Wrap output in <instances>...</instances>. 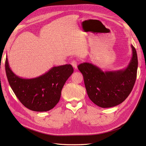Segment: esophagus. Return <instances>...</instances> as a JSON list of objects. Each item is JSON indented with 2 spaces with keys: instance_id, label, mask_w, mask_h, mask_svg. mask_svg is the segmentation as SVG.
Masks as SVG:
<instances>
[{
  "instance_id": "34e87169",
  "label": "esophagus",
  "mask_w": 146,
  "mask_h": 146,
  "mask_svg": "<svg viewBox=\"0 0 146 146\" xmlns=\"http://www.w3.org/2000/svg\"><path fill=\"white\" fill-rule=\"evenodd\" d=\"M71 64H72V66H73V68H74V69H76L77 68V61L76 60H73V61H72Z\"/></svg>"
}]
</instances>
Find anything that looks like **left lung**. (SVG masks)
<instances>
[{
    "instance_id": "obj_1",
    "label": "left lung",
    "mask_w": 146,
    "mask_h": 146,
    "mask_svg": "<svg viewBox=\"0 0 146 146\" xmlns=\"http://www.w3.org/2000/svg\"><path fill=\"white\" fill-rule=\"evenodd\" d=\"M132 56L123 69L104 72L89 63H81L78 69L82 72L88 97L96 105L110 108L124 101L133 89L136 78L138 56L131 45Z\"/></svg>"
}]
</instances>
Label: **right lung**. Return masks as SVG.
Instances as JSON below:
<instances>
[{
    "mask_svg": "<svg viewBox=\"0 0 146 146\" xmlns=\"http://www.w3.org/2000/svg\"><path fill=\"white\" fill-rule=\"evenodd\" d=\"M5 71L11 89L21 102L30 110L42 112L58 104L63 87L74 69L70 64L55 66L38 77L23 78L13 73L7 58Z\"/></svg>",
    "mask_w": 146,
    "mask_h": 146,
    "instance_id": "1",
    "label": "right lung"
}]
</instances>
